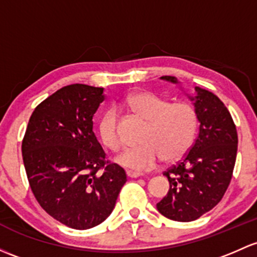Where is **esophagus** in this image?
Instances as JSON below:
<instances>
[{
    "label": "esophagus",
    "instance_id": "34e87169",
    "mask_svg": "<svg viewBox=\"0 0 257 257\" xmlns=\"http://www.w3.org/2000/svg\"><path fill=\"white\" fill-rule=\"evenodd\" d=\"M126 176L131 177V178H138V177H142L143 175L139 174V172H134V171H126Z\"/></svg>",
    "mask_w": 257,
    "mask_h": 257
}]
</instances>
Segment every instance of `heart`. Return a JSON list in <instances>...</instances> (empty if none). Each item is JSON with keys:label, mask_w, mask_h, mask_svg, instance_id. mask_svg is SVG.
<instances>
[{"label": "heart", "mask_w": 257, "mask_h": 257, "mask_svg": "<svg viewBox=\"0 0 257 257\" xmlns=\"http://www.w3.org/2000/svg\"><path fill=\"white\" fill-rule=\"evenodd\" d=\"M125 104L147 120L138 147L126 148L117 158V163L132 171H149L161 160L174 163L182 158L192 145L198 126V117L193 106L186 102H170L165 97L137 91L128 94ZM99 137L110 150L121 145L118 131V113L110 108L102 114L98 124Z\"/></svg>", "instance_id": "b5f03b06"}]
</instances>
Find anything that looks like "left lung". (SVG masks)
<instances>
[{
  "label": "left lung",
  "instance_id": "left-lung-1",
  "mask_svg": "<svg viewBox=\"0 0 257 257\" xmlns=\"http://www.w3.org/2000/svg\"><path fill=\"white\" fill-rule=\"evenodd\" d=\"M161 79L177 83L174 76ZM194 90L191 99L199 120L198 137L182 160L164 172L170 190L156 204L164 217L176 221L198 219L219 203L236 160V126L228 108L214 93Z\"/></svg>",
  "mask_w": 257,
  "mask_h": 257
}]
</instances>
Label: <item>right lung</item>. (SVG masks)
I'll use <instances>...</instances> for the list:
<instances>
[{"instance_id": "obj_1", "label": "right lung", "mask_w": 257, "mask_h": 257, "mask_svg": "<svg viewBox=\"0 0 257 257\" xmlns=\"http://www.w3.org/2000/svg\"><path fill=\"white\" fill-rule=\"evenodd\" d=\"M103 99L102 87L65 86L36 107L22 142L38 203L77 230L106 220L126 182L125 171L106 160L92 131L93 114Z\"/></svg>"}]
</instances>
